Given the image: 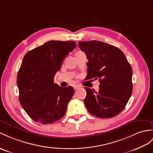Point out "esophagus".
<instances>
[{"label":"esophagus","mask_w":153,"mask_h":153,"mask_svg":"<svg viewBox=\"0 0 153 153\" xmlns=\"http://www.w3.org/2000/svg\"><path fill=\"white\" fill-rule=\"evenodd\" d=\"M73 88H74V89L76 90V89H77L78 88H79L80 86H79V85H77V84H74V85H73Z\"/></svg>","instance_id":"esophagus-1"}]
</instances>
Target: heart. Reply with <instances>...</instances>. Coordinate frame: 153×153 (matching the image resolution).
Masks as SVG:
<instances>
[{
  "mask_svg": "<svg viewBox=\"0 0 153 153\" xmlns=\"http://www.w3.org/2000/svg\"><path fill=\"white\" fill-rule=\"evenodd\" d=\"M82 53V51H78L76 53Z\"/></svg>",
  "mask_w": 153,
  "mask_h": 153,
  "instance_id": "1",
  "label": "heart"
}]
</instances>
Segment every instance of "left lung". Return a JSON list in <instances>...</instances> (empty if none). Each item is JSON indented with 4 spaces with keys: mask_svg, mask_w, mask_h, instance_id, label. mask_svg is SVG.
Returning <instances> with one entry per match:
<instances>
[{
    "mask_svg": "<svg viewBox=\"0 0 153 153\" xmlns=\"http://www.w3.org/2000/svg\"><path fill=\"white\" fill-rule=\"evenodd\" d=\"M88 62L86 79H99L98 92L85 88L84 105L93 115L100 118L116 116L125 108L132 92V69L117 47L99 41L79 42Z\"/></svg>",
    "mask_w": 153,
    "mask_h": 153,
    "instance_id": "8db88e82",
    "label": "left lung"
}]
</instances>
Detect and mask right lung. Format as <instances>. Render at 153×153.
<instances>
[{
  "label": "right lung",
  "mask_w": 153,
  "mask_h": 153,
  "mask_svg": "<svg viewBox=\"0 0 153 153\" xmlns=\"http://www.w3.org/2000/svg\"><path fill=\"white\" fill-rule=\"evenodd\" d=\"M76 45L74 42L49 41L24 56L17 77L19 99L34 121L53 123L65 115L74 90L72 86H59L54 77Z\"/></svg>",
  "instance_id": "right-lung-1"
}]
</instances>
